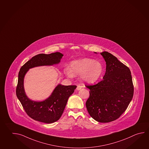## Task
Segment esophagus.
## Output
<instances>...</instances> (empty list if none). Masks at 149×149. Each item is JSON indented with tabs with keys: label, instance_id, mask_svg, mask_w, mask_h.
<instances>
[{
	"label": "esophagus",
	"instance_id": "34e87169",
	"mask_svg": "<svg viewBox=\"0 0 149 149\" xmlns=\"http://www.w3.org/2000/svg\"><path fill=\"white\" fill-rule=\"evenodd\" d=\"M82 86H81V85H77V88H76V90H78V91H79L80 90L81 88H82Z\"/></svg>",
	"mask_w": 149,
	"mask_h": 149
}]
</instances>
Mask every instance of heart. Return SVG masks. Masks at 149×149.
Returning <instances> with one entry per match:
<instances>
[{"label":"heart","instance_id":"heart-1","mask_svg":"<svg viewBox=\"0 0 149 149\" xmlns=\"http://www.w3.org/2000/svg\"><path fill=\"white\" fill-rule=\"evenodd\" d=\"M103 70V66L100 62L91 58H84L72 61L70 69L66 68L64 72L70 77L80 75L83 82L92 83L100 78Z\"/></svg>","mask_w":149,"mask_h":149}]
</instances>
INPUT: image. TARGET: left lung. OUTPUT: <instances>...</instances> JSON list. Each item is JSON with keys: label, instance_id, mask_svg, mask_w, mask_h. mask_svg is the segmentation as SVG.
Instances as JSON below:
<instances>
[{"label": "left lung", "instance_id": "left-lung-1", "mask_svg": "<svg viewBox=\"0 0 149 149\" xmlns=\"http://www.w3.org/2000/svg\"><path fill=\"white\" fill-rule=\"evenodd\" d=\"M100 54L106 61V73L97 84L86 85L90 90L86 107L95 120L109 123L118 118L127 108L133 98L134 87L128 67L108 52Z\"/></svg>", "mask_w": 149, "mask_h": 149}]
</instances>
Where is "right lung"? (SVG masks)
Wrapping results in <instances>:
<instances>
[{
	"label": "right lung",
	"mask_w": 149,
	"mask_h": 149,
	"mask_svg": "<svg viewBox=\"0 0 149 149\" xmlns=\"http://www.w3.org/2000/svg\"><path fill=\"white\" fill-rule=\"evenodd\" d=\"M63 56L59 52L48 55H36L27 61L19 72L16 95L27 115L35 120L51 124L59 120L64 112L68 98L77 86L58 84L46 100L36 101L31 100L26 94L24 86L25 76L31 68L58 65Z\"/></svg>",
	"instance_id": "right-lung-1"
}]
</instances>
